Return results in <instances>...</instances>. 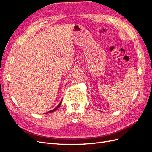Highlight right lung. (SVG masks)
Returning a JSON list of instances; mask_svg holds the SVG:
<instances>
[{
	"label": "right lung",
	"mask_w": 152,
	"mask_h": 152,
	"mask_svg": "<svg viewBox=\"0 0 152 152\" xmlns=\"http://www.w3.org/2000/svg\"><path fill=\"white\" fill-rule=\"evenodd\" d=\"M61 102L60 103H59V104L57 106V107H56V108H54L53 110H50V111H49V112H48L47 113H50V112H54L55 111V110H56L59 107V106H60L61 105Z\"/></svg>",
	"instance_id": "obj_1"
}]
</instances>
